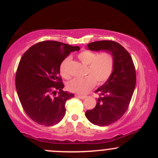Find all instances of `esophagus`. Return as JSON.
I'll use <instances>...</instances> for the list:
<instances>
[{"instance_id":"1","label":"esophagus","mask_w":158,"mask_h":158,"mask_svg":"<svg viewBox=\"0 0 158 158\" xmlns=\"http://www.w3.org/2000/svg\"><path fill=\"white\" fill-rule=\"evenodd\" d=\"M76 97L79 98V99H84L86 98V96H81V95H79V94H76Z\"/></svg>"}]
</instances>
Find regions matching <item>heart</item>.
<instances>
[{"label":"heart","instance_id":"b5f03b06","mask_svg":"<svg viewBox=\"0 0 158 158\" xmlns=\"http://www.w3.org/2000/svg\"><path fill=\"white\" fill-rule=\"evenodd\" d=\"M78 58L83 64L88 65L86 77L75 78L67 84L68 90L73 93L85 94L94 88L96 82L101 85L110 77L114 68V57L110 52H102L97 54L90 50H83L78 54ZM70 61L67 58L61 62L59 68L60 74L64 79H69L70 74L66 65Z\"/></svg>","mask_w":158,"mask_h":158}]
</instances>
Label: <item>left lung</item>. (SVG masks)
Returning <instances> with one entry per match:
<instances>
[{"label":"left lung","instance_id":"8db88e82","mask_svg":"<svg viewBox=\"0 0 158 158\" xmlns=\"http://www.w3.org/2000/svg\"><path fill=\"white\" fill-rule=\"evenodd\" d=\"M90 50H106L113 54L114 68L109 79L95 90L100 97L95 108L85 112L90 123L109 126L123 117L129 106L136 85V71L131 56L119 43L99 41L88 45Z\"/></svg>","mask_w":158,"mask_h":158}]
</instances>
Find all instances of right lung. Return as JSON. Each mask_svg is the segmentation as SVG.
Returning a JSON list of instances; mask_svg holds the SVG:
<instances>
[{
	"instance_id": "1",
	"label": "right lung",
	"mask_w": 158,
	"mask_h": 158,
	"mask_svg": "<svg viewBox=\"0 0 158 158\" xmlns=\"http://www.w3.org/2000/svg\"><path fill=\"white\" fill-rule=\"evenodd\" d=\"M79 50L78 46L44 41L29 48L21 57L15 87L23 110L34 122L52 126L64 117L65 103L74 95L62 90L59 68L70 52ZM57 90L59 95L56 96Z\"/></svg>"
}]
</instances>
